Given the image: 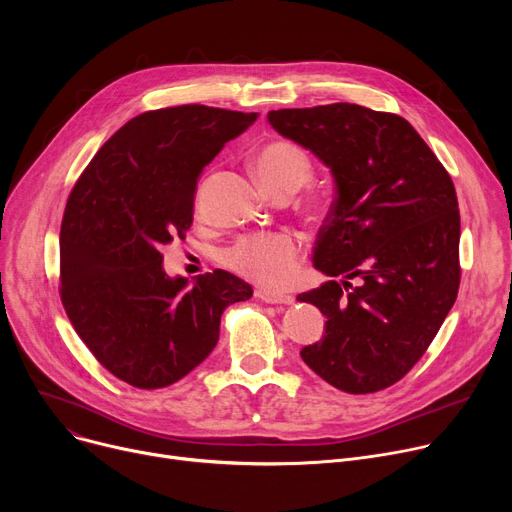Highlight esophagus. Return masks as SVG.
I'll return each instance as SVG.
<instances>
[{"label": "esophagus", "instance_id": "1", "mask_svg": "<svg viewBox=\"0 0 512 512\" xmlns=\"http://www.w3.org/2000/svg\"><path fill=\"white\" fill-rule=\"evenodd\" d=\"M255 297L263 303H270V305H290L294 301L290 294H280V292H272V290H265V288H257Z\"/></svg>", "mask_w": 512, "mask_h": 512}]
</instances>
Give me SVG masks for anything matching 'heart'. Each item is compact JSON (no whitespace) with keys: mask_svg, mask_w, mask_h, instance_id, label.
<instances>
[{"mask_svg":"<svg viewBox=\"0 0 512 512\" xmlns=\"http://www.w3.org/2000/svg\"><path fill=\"white\" fill-rule=\"evenodd\" d=\"M253 168L270 193L292 188L299 191L311 178L307 155L288 141H272L253 155ZM303 247L290 232H267L240 238L224 253V263L236 274L263 286L282 288L299 270Z\"/></svg>","mask_w":512,"mask_h":512,"instance_id":"heart-1","label":"heart"}]
</instances>
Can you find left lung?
Listing matches in <instances>:
<instances>
[{"label": "left lung", "mask_w": 512, "mask_h": 512, "mask_svg": "<svg viewBox=\"0 0 512 512\" xmlns=\"http://www.w3.org/2000/svg\"><path fill=\"white\" fill-rule=\"evenodd\" d=\"M267 120L328 166L336 184L313 251L315 270L330 280L297 297L328 317L326 334L301 357L342 392L384 390L423 357L456 301L454 184L396 114L330 103L270 112Z\"/></svg>", "instance_id": "left-lung-1"}]
</instances>
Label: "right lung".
<instances>
[{"label":"right lung","mask_w":512,"mask_h":512,"mask_svg":"<svg viewBox=\"0 0 512 512\" xmlns=\"http://www.w3.org/2000/svg\"><path fill=\"white\" fill-rule=\"evenodd\" d=\"M257 114L178 105L128 120L78 178L60 230L62 303L76 334L122 382L166 388L201 365L228 305L253 288L215 270L170 278L161 247L193 224L197 180Z\"/></svg>","instance_id":"1"}]
</instances>
